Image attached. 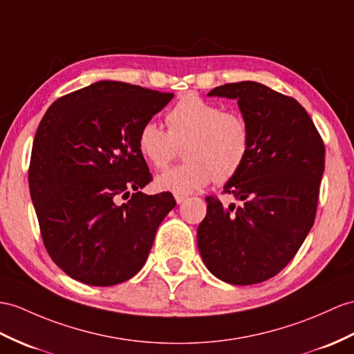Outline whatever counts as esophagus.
I'll use <instances>...</instances> for the list:
<instances>
[{"instance_id":"1","label":"esophagus","mask_w":354,"mask_h":354,"mask_svg":"<svg viewBox=\"0 0 354 354\" xmlns=\"http://www.w3.org/2000/svg\"><path fill=\"white\" fill-rule=\"evenodd\" d=\"M186 200H187V196H185V195H176V203L177 204H183Z\"/></svg>"}]
</instances>
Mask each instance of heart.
<instances>
[{"label":"heart","mask_w":354,"mask_h":354,"mask_svg":"<svg viewBox=\"0 0 354 354\" xmlns=\"http://www.w3.org/2000/svg\"><path fill=\"white\" fill-rule=\"evenodd\" d=\"M168 131L154 122L142 124L138 149L154 168H167L180 145H186V163L156 177L160 191L192 194L218 180L228 182L242 169L251 147L246 120L225 112L216 103L186 94L167 114Z\"/></svg>","instance_id":"heart-1"}]
</instances>
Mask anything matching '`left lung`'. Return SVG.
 Segmentation results:
<instances>
[{
	"label": "left lung",
	"instance_id": "obj_1",
	"mask_svg": "<svg viewBox=\"0 0 354 354\" xmlns=\"http://www.w3.org/2000/svg\"><path fill=\"white\" fill-rule=\"evenodd\" d=\"M209 97L237 100L251 133L242 169L223 186L242 205L207 196L196 243L207 269L232 286H252L279 273L299 251L315 219L324 144L300 103L260 82L213 88Z\"/></svg>",
	"mask_w": 354,
	"mask_h": 354
}]
</instances>
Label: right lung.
Wrapping results in <instances>:
<instances>
[{"label":"right lung","mask_w":354,"mask_h":354,"mask_svg":"<svg viewBox=\"0 0 354 354\" xmlns=\"http://www.w3.org/2000/svg\"><path fill=\"white\" fill-rule=\"evenodd\" d=\"M172 97L99 81L59 97L43 115L32 142L30 194L46 251L72 279L115 286L147 261L176 200L169 192H141L151 174L138 133Z\"/></svg>","instance_id":"right-lung-1"}]
</instances>
